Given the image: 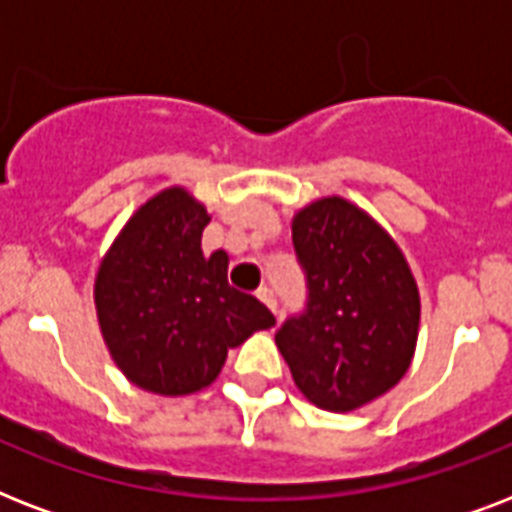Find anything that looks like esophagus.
Instances as JSON below:
<instances>
[{"mask_svg": "<svg viewBox=\"0 0 512 512\" xmlns=\"http://www.w3.org/2000/svg\"><path fill=\"white\" fill-rule=\"evenodd\" d=\"M257 297H260V300H263V303L268 305V308H271L273 313H279V303H276V295H273L271 287H260V289H257Z\"/></svg>", "mask_w": 512, "mask_h": 512, "instance_id": "esophagus-1", "label": "esophagus"}]
</instances>
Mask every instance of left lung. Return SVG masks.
<instances>
[{
	"mask_svg": "<svg viewBox=\"0 0 512 512\" xmlns=\"http://www.w3.org/2000/svg\"><path fill=\"white\" fill-rule=\"evenodd\" d=\"M305 308L276 329L295 385L321 409L350 412L406 374L420 295L401 249L340 196L313 201L292 223Z\"/></svg>",
	"mask_w": 512,
	"mask_h": 512,
	"instance_id": "left-lung-1",
	"label": "left lung"
}]
</instances>
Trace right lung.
Instances as JSON below:
<instances>
[{
	"instance_id": "right-lung-1",
	"label": "right lung",
	"mask_w": 512,
	"mask_h": 512,
	"mask_svg": "<svg viewBox=\"0 0 512 512\" xmlns=\"http://www.w3.org/2000/svg\"><path fill=\"white\" fill-rule=\"evenodd\" d=\"M209 215L183 188L143 204L95 281L103 340L138 388L185 396L207 388L236 348L276 324L257 297L228 284V255L201 252Z\"/></svg>"
}]
</instances>
